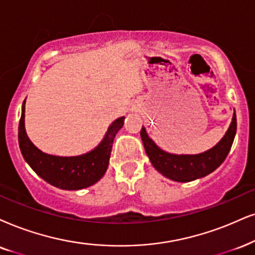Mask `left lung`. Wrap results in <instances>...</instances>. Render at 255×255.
<instances>
[{
	"label": "left lung",
	"instance_id": "left-lung-1",
	"mask_svg": "<svg viewBox=\"0 0 255 255\" xmlns=\"http://www.w3.org/2000/svg\"><path fill=\"white\" fill-rule=\"evenodd\" d=\"M235 133H237V115L234 112L230 128L225 136L213 148L194 155H188V154L178 155L162 150L148 136L144 127L141 129L140 135L144 150L149 157L151 165L157 172L174 181L189 182L208 175L224 162L233 144Z\"/></svg>",
	"mask_w": 255,
	"mask_h": 255
}]
</instances>
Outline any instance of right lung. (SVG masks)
<instances>
[{"label":"right lung","instance_id":"1","mask_svg":"<svg viewBox=\"0 0 255 255\" xmlns=\"http://www.w3.org/2000/svg\"><path fill=\"white\" fill-rule=\"evenodd\" d=\"M24 105L18 124V144L24 160L35 173L50 185L67 191H77L94 185L105 175L114 137L124 126L125 118H119L108 127L98 147L77 156H56L38 149L29 140L24 128Z\"/></svg>","mask_w":255,"mask_h":255}]
</instances>
